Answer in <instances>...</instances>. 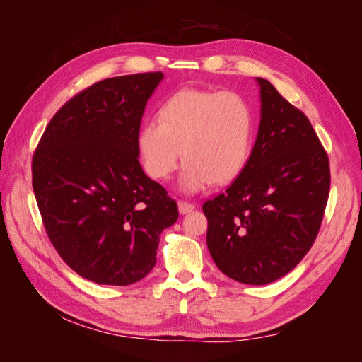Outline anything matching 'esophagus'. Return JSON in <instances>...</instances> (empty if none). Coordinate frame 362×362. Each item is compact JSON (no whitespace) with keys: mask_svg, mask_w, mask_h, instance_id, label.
<instances>
[{"mask_svg":"<svg viewBox=\"0 0 362 362\" xmlns=\"http://www.w3.org/2000/svg\"><path fill=\"white\" fill-rule=\"evenodd\" d=\"M194 204H190V202H185V201H180L178 202V210L181 214H185V213H190L194 210Z\"/></svg>","mask_w":362,"mask_h":362,"instance_id":"1","label":"esophagus"}]
</instances>
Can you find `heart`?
<instances>
[{
    "label": "heart",
    "mask_w": 362,
    "mask_h": 362,
    "mask_svg": "<svg viewBox=\"0 0 362 362\" xmlns=\"http://www.w3.org/2000/svg\"><path fill=\"white\" fill-rule=\"evenodd\" d=\"M158 122L137 129L140 163L152 180H166L184 166L178 185L194 193L211 181L226 184L237 178L250 157L254 113L245 98L233 90L182 89L169 96L158 110Z\"/></svg>",
    "instance_id": "obj_1"
}]
</instances>
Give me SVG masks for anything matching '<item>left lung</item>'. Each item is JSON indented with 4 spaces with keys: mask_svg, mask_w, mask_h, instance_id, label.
<instances>
[{
    "mask_svg": "<svg viewBox=\"0 0 362 362\" xmlns=\"http://www.w3.org/2000/svg\"><path fill=\"white\" fill-rule=\"evenodd\" d=\"M254 149L225 193L206 201V246L222 273L266 286L286 276L319 234L329 196V160L315 131L267 80Z\"/></svg>",
    "mask_w": 362,
    "mask_h": 362,
    "instance_id": "8db88e82",
    "label": "left lung"
}]
</instances>
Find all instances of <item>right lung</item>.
Here are the masks:
<instances>
[{
	"instance_id": "obj_1",
	"label": "right lung",
	"mask_w": 362,
	"mask_h": 362,
	"mask_svg": "<svg viewBox=\"0 0 362 362\" xmlns=\"http://www.w3.org/2000/svg\"><path fill=\"white\" fill-rule=\"evenodd\" d=\"M161 72L115 76L54 115L33 156V190L62 259L103 286H129L156 266L160 234L177 202L139 163L146 103Z\"/></svg>"
}]
</instances>
